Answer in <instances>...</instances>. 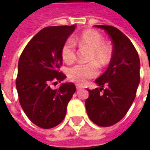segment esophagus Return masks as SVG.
<instances>
[{"label": "esophagus", "mask_w": 150, "mask_h": 150, "mask_svg": "<svg viewBox=\"0 0 150 150\" xmlns=\"http://www.w3.org/2000/svg\"><path fill=\"white\" fill-rule=\"evenodd\" d=\"M81 88H83V87H81V86H79V85H76V89H81Z\"/></svg>", "instance_id": "obj_1"}]
</instances>
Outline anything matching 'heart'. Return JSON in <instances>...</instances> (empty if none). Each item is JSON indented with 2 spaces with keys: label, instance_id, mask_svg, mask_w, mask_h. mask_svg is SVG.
Listing matches in <instances>:
<instances>
[{
  "label": "heart",
  "instance_id": "b5f03b06",
  "mask_svg": "<svg viewBox=\"0 0 150 150\" xmlns=\"http://www.w3.org/2000/svg\"><path fill=\"white\" fill-rule=\"evenodd\" d=\"M79 43L91 49L89 60L96 62L98 65L104 67L108 64L112 56V50L109 45L104 42V37L97 31L87 30L79 38ZM62 60L67 63H71L75 60V44L72 38L66 41L61 50ZM98 75L96 64L91 62L88 64H77L69 68L67 76L70 80L79 84H83L88 79L94 78Z\"/></svg>",
  "mask_w": 150,
  "mask_h": 150
}]
</instances>
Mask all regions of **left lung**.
I'll use <instances>...</instances> for the list:
<instances>
[{"instance_id":"obj_1","label":"left lung","mask_w":150,"mask_h":150,"mask_svg":"<svg viewBox=\"0 0 150 150\" xmlns=\"http://www.w3.org/2000/svg\"><path fill=\"white\" fill-rule=\"evenodd\" d=\"M95 26L109 35L112 57L107 70L95 81L100 88L88 89L85 107L92 122L108 127L120 121L131 107L140 83L141 65L135 47L121 31L111 25Z\"/></svg>"}]
</instances>
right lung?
<instances>
[{
    "mask_svg": "<svg viewBox=\"0 0 150 150\" xmlns=\"http://www.w3.org/2000/svg\"><path fill=\"white\" fill-rule=\"evenodd\" d=\"M75 27L44 28L30 41L19 59L16 79L19 102L28 118L40 128L51 129L62 122L76 90L69 82L62 83L56 90L50 87L52 81L66 79L58 71L62 62L61 50Z\"/></svg>",
    "mask_w": 150,
    "mask_h": 150,
    "instance_id": "1",
    "label": "right lung"
}]
</instances>
